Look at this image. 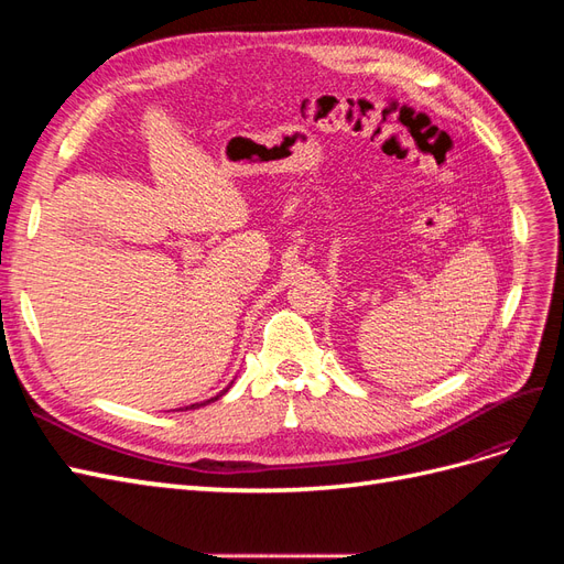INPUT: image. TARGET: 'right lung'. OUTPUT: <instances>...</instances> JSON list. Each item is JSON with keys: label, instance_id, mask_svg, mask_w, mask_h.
Instances as JSON below:
<instances>
[{"label": "right lung", "instance_id": "obj_1", "mask_svg": "<svg viewBox=\"0 0 564 564\" xmlns=\"http://www.w3.org/2000/svg\"><path fill=\"white\" fill-rule=\"evenodd\" d=\"M232 383H235V381H230V383H228V386H226L224 390H220V392H218V395H214V398H209V400H204V402H195V404H191V406H185V409H197V406H204V404H209V402H216L218 398H224V395H226V392L230 390V386H232Z\"/></svg>", "mask_w": 564, "mask_h": 564}]
</instances>
